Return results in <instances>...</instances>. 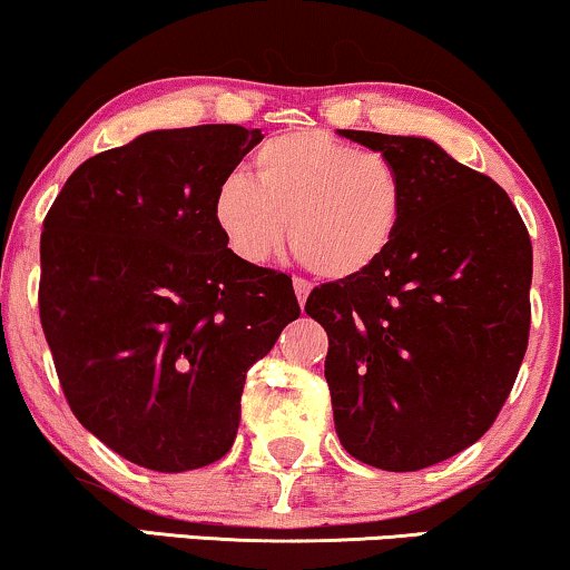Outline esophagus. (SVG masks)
I'll use <instances>...</instances> for the list:
<instances>
[{
	"instance_id": "esophagus-1",
	"label": "esophagus",
	"mask_w": 570,
	"mask_h": 570,
	"mask_svg": "<svg viewBox=\"0 0 570 570\" xmlns=\"http://www.w3.org/2000/svg\"><path fill=\"white\" fill-rule=\"evenodd\" d=\"M293 287H295V295H298V303H301V308H303V306H306L308 293H312V285H308L306 279L295 277V279H293Z\"/></svg>"
}]
</instances>
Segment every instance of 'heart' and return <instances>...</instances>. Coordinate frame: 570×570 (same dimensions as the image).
I'll use <instances>...</instances> for the list:
<instances>
[{
    "label": "heart",
    "instance_id": "obj_1",
    "mask_svg": "<svg viewBox=\"0 0 570 570\" xmlns=\"http://www.w3.org/2000/svg\"><path fill=\"white\" fill-rule=\"evenodd\" d=\"M254 180L222 177L212 217L246 264H264L291 248L314 275L335 283L380 267L401 235L409 188L401 167L382 151L356 149L320 130L264 140L250 157Z\"/></svg>",
    "mask_w": 570,
    "mask_h": 570
}]
</instances>
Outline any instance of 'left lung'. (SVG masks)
Segmentation results:
<instances>
[{"instance_id": "left-lung-1", "label": "left lung", "mask_w": 570, "mask_h": 570, "mask_svg": "<svg viewBox=\"0 0 570 570\" xmlns=\"http://www.w3.org/2000/svg\"><path fill=\"white\" fill-rule=\"evenodd\" d=\"M401 167L409 204L380 267L314 287L343 448L382 471L448 461L490 430L529 343L531 240L492 177L430 138L343 130Z\"/></svg>"}]
</instances>
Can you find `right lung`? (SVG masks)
Returning a JSON list of instances; mask_svg holds the SVG:
<instances>
[{
    "mask_svg": "<svg viewBox=\"0 0 570 570\" xmlns=\"http://www.w3.org/2000/svg\"><path fill=\"white\" fill-rule=\"evenodd\" d=\"M240 125L151 130L86 159L43 219L39 312L72 413L161 474L233 448L246 372L298 320L291 277L246 264L212 217L262 140Z\"/></svg>",
    "mask_w": 570,
    "mask_h": 570,
    "instance_id": "1",
    "label": "right lung"
}]
</instances>
